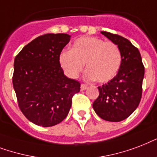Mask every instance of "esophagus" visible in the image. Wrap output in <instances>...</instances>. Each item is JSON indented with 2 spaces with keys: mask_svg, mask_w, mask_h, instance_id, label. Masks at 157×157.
Returning a JSON list of instances; mask_svg holds the SVG:
<instances>
[{
  "mask_svg": "<svg viewBox=\"0 0 157 157\" xmlns=\"http://www.w3.org/2000/svg\"><path fill=\"white\" fill-rule=\"evenodd\" d=\"M87 87V86L86 84H84V83H82V84H81V86H80V88H81V90H82V91H83V90L86 89Z\"/></svg>",
  "mask_w": 157,
  "mask_h": 157,
  "instance_id": "34e87169",
  "label": "esophagus"
}]
</instances>
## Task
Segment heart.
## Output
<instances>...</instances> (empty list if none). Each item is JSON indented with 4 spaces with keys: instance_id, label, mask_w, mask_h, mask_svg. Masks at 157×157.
<instances>
[{
    "instance_id": "obj_1",
    "label": "heart",
    "mask_w": 157,
    "mask_h": 157,
    "mask_svg": "<svg viewBox=\"0 0 157 157\" xmlns=\"http://www.w3.org/2000/svg\"><path fill=\"white\" fill-rule=\"evenodd\" d=\"M59 59L62 69L69 78H76L85 64L87 79L105 82L119 72L122 55L114 42H105L95 37H82L75 40L71 51L62 52Z\"/></svg>"
}]
</instances>
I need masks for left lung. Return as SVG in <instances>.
I'll return each mask as SVG.
<instances>
[{"instance_id": "1", "label": "left lung", "mask_w": 157, "mask_h": 157, "mask_svg": "<svg viewBox=\"0 0 157 157\" xmlns=\"http://www.w3.org/2000/svg\"><path fill=\"white\" fill-rule=\"evenodd\" d=\"M101 33L120 48L122 63L116 76L98 87L99 96L92 107L103 120L119 122L128 118L140 103L144 65L138 49L128 39L108 32Z\"/></svg>"}]
</instances>
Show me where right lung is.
<instances>
[{"label":"right lung","instance_id":"add662e5","mask_svg":"<svg viewBox=\"0 0 157 157\" xmlns=\"http://www.w3.org/2000/svg\"><path fill=\"white\" fill-rule=\"evenodd\" d=\"M65 33L42 35L27 44L14 62L12 82L18 105L33 124L51 127L68 115L80 82L64 75L59 55L70 42Z\"/></svg>","mask_w":157,"mask_h":157}]
</instances>
